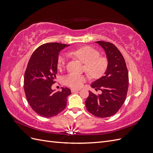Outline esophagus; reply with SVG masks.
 Listing matches in <instances>:
<instances>
[{
  "instance_id": "34e87169",
  "label": "esophagus",
  "mask_w": 153,
  "mask_h": 153,
  "mask_svg": "<svg viewBox=\"0 0 153 153\" xmlns=\"http://www.w3.org/2000/svg\"><path fill=\"white\" fill-rule=\"evenodd\" d=\"M80 90V89H71V92H75L79 91Z\"/></svg>"
}]
</instances>
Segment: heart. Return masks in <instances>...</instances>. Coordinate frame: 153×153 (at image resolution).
<instances>
[{
    "label": "heart",
    "mask_w": 153,
    "mask_h": 153,
    "mask_svg": "<svg viewBox=\"0 0 153 153\" xmlns=\"http://www.w3.org/2000/svg\"><path fill=\"white\" fill-rule=\"evenodd\" d=\"M70 56L75 57L84 64L86 71L94 78L102 76L108 68V61L105 57H100L98 50L91 47H83L69 52ZM68 55L66 53L60 55L57 62L59 69H62L67 61ZM87 78L85 75L76 73H70L64 77L65 84L73 88H79L84 85Z\"/></svg>",
    "instance_id": "b5f03b06"
}]
</instances>
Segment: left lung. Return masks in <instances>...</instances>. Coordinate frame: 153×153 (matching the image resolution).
I'll use <instances>...</instances> for the list:
<instances>
[{"mask_svg":"<svg viewBox=\"0 0 153 153\" xmlns=\"http://www.w3.org/2000/svg\"><path fill=\"white\" fill-rule=\"evenodd\" d=\"M105 50L108 61V68L104 76L92 83L95 90L101 91L96 95L89 91L85 101L87 110L95 116L105 118L116 114L123 106L128 89V71L121 53L114 45L98 41Z\"/></svg>","mask_w":153,"mask_h":153,"instance_id":"1","label":"left lung"}]
</instances>
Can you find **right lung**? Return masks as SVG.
Here are the masks:
<instances>
[{"label": "right lung", "mask_w": 153, "mask_h": 153, "mask_svg": "<svg viewBox=\"0 0 153 153\" xmlns=\"http://www.w3.org/2000/svg\"><path fill=\"white\" fill-rule=\"evenodd\" d=\"M69 45L49 43L41 45L32 53L24 75V91L31 108L44 117L55 116L66 108L67 97L71 94L67 87L61 91L52 89L57 73L59 53Z\"/></svg>", "instance_id": "1"}]
</instances>
